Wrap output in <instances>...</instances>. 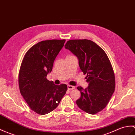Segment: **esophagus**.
<instances>
[{
	"mask_svg": "<svg viewBox=\"0 0 135 135\" xmlns=\"http://www.w3.org/2000/svg\"><path fill=\"white\" fill-rule=\"evenodd\" d=\"M67 88H68V90H72L73 89H75V87L73 86H71V85H68L67 86Z\"/></svg>",
	"mask_w": 135,
	"mask_h": 135,
	"instance_id": "esophagus-1",
	"label": "esophagus"
}]
</instances>
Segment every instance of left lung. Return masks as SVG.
<instances>
[{"label": "left lung", "mask_w": 135, "mask_h": 135, "mask_svg": "<svg viewBox=\"0 0 135 135\" xmlns=\"http://www.w3.org/2000/svg\"><path fill=\"white\" fill-rule=\"evenodd\" d=\"M76 56L80 70L86 74L89 86L77 87L81 97L76 104L80 109L95 114L104 109L114 91L115 76L105 52L89 40H71L65 45Z\"/></svg>", "instance_id": "1"}]
</instances>
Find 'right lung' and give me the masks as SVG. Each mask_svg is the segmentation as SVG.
<instances>
[{
	"mask_svg": "<svg viewBox=\"0 0 135 135\" xmlns=\"http://www.w3.org/2000/svg\"><path fill=\"white\" fill-rule=\"evenodd\" d=\"M65 41L51 40L38 42L28 50L22 62L18 76L20 93L31 110L38 114L55 110L67 90L66 84L56 85L46 78Z\"/></svg>",
	"mask_w": 135,
	"mask_h": 135,
	"instance_id": "add662e5",
	"label": "right lung"
}]
</instances>
